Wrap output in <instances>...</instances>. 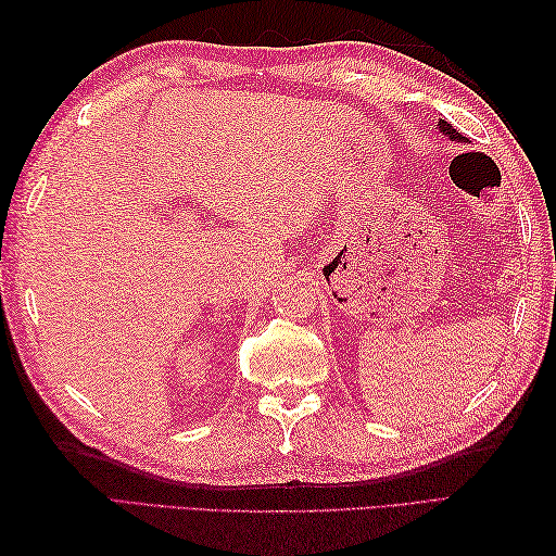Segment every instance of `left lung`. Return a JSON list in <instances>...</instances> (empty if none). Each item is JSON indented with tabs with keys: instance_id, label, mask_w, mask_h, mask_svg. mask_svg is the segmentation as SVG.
Instances as JSON below:
<instances>
[{
	"instance_id": "8db88e82",
	"label": "left lung",
	"mask_w": 556,
	"mask_h": 556,
	"mask_svg": "<svg viewBox=\"0 0 556 556\" xmlns=\"http://www.w3.org/2000/svg\"><path fill=\"white\" fill-rule=\"evenodd\" d=\"M437 128H440V134L446 138V140H452V143H466V138L460 136L456 128L452 126V124H446L444 119H440L437 122Z\"/></svg>"
}]
</instances>
